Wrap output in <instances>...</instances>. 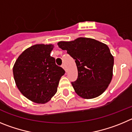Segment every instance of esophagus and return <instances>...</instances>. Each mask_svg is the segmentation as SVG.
<instances>
[{
    "label": "esophagus",
    "instance_id": "34e87169",
    "mask_svg": "<svg viewBox=\"0 0 132 132\" xmlns=\"http://www.w3.org/2000/svg\"><path fill=\"white\" fill-rule=\"evenodd\" d=\"M62 68L64 69V70L65 71H66V67H65V65L64 64H62Z\"/></svg>",
    "mask_w": 132,
    "mask_h": 132
}]
</instances>
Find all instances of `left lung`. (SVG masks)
Here are the masks:
<instances>
[{
    "label": "left lung",
    "instance_id": "left-lung-1",
    "mask_svg": "<svg viewBox=\"0 0 132 132\" xmlns=\"http://www.w3.org/2000/svg\"><path fill=\"white\" fill-rule=\"evenodd\" d=\"M59 47L76 60L78 79L72 85L84 98L98 97L107 89L113 76L114 57L106 44L87 37L59 41Z\"/></svg>",
    "mask_w": 132,
    "mask_h": 132
}]
</instances>
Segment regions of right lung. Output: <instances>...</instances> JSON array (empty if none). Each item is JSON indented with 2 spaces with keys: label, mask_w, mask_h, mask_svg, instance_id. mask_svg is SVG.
<instances>
[{
  "label": "right lung",
  "mask_w": 132,
  "mask_h": 132,
  "mask_svg": "<svg viewBox=\"0 0 132 132\" xmlns=\"http://www.w3.org/2000/svg\"><path fill=\"white\" fill-rule=\"evenodd\" d=\"M53 44H36L23 51L13 66V75L19 91L31 101L45 104L57 91L65 71L51 56Z\"/></svg>",
  "instance_id": "add662e5"
}]
</instances>
